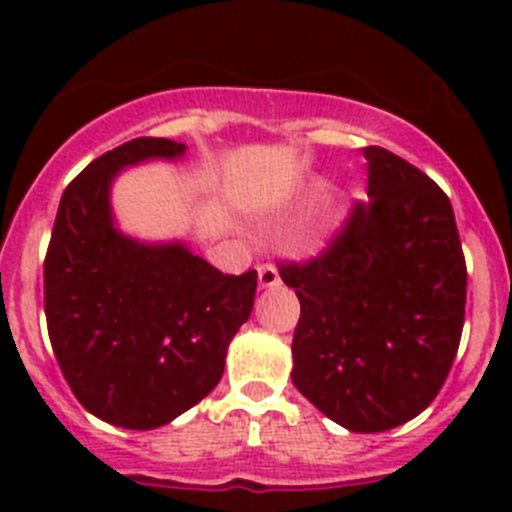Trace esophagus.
Returning <instances> with one entry per match:
<instances>
[{
	"instance_id": "1",
	"label": "esophagus",
	"mask_w": 512,
	"mask_h": 512,
	"mask_svg": "<svg viewBox=\"0 0 512 512\" xmlns=\"http://www.w3.org/2000/svg\"><path fill=\"white\" fill-rule=\"evenodd\" d=\"M279 284V271L277 266L266 261V264L259 266V287H277Z\"/></svg>"
}]
</instances>
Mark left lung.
<instances>
[{
	"instance_id": "obj_1",
	"label": "left lung",
	"mask_w": 512,
	"mask_h": 512,
	"mask_svg": "<svg viewBox=\"0 0 512 512\" xmlns=\"http://www.w3.org/2000/svg\"><path fill=\"white\" fill-rule=\"evenodd\" d=\"M364 158L369 200L318 256L277 266L300 297L295 387L348 431L379 433L423 413L449 377L467 261L446 192L387 148Z\"/></svg>"
}]
</instances>
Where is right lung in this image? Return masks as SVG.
Listing matches in <instances>:
<instances>
[{
  "mask_svg": "<svg viewBox=\"0 0 512 512\" xmlns=\"http://www.w3.org/2000/svg\"><path fill=\"white\" fill-rule=\"evenodd\" d=\"M184 146L135 138L63 189L43 261L48 338L76 400L112 425L148 431L210 395L253 310L256 269L223 274L184 246H143L112 228L122 166Z\"/></svg>",
  "mask_w": 512,
  "mask_h": 512,
  "instance_id": "1",
  "label": "right lung"
}]
</instances>
